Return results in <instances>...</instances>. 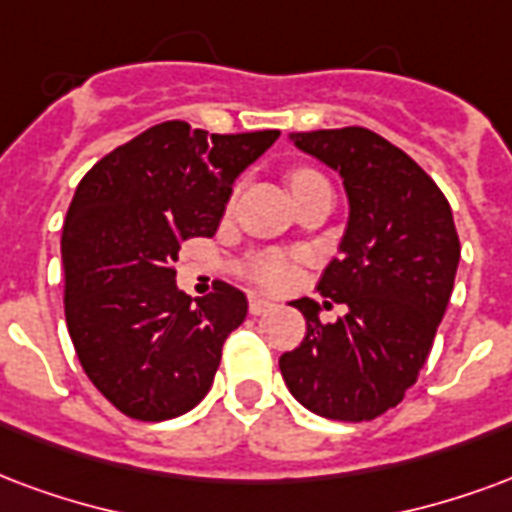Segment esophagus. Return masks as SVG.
<instances>
[{
    "label": "esophagus",
    "mask_w": 512,
    "mask_h": 512,
    "mask_svg": "<svg viewBox=\"0 0 512 512\" xmlns=\"http://www.w3.org/2000/svg\"><path fill=\"white\" fill-rule=\"evenodd\" d=\"M274 309V304L268 298H260V295H249V312L252 314H266Z\"/></svg>",
    "instance_id": "obj_1"
}]
</instances>
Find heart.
<instances>
[{
    "instance_id": "heart-1",
    "label": "heart",
    "mask_w": 512,
    "mask_h": 512,
    "mask_svg": "<svg viewBox=\"0 0 512 512\" xmlns=\"http://www.w3.org/2000/svg\"><path fill=\"white\" fill-rule=\"evenodd\" d=\"M314 184H328L320 170L295 168L290 173V187H293V192L314 187ZM244 274L252 285L263 287V290H285V287L293 285L298 266H295L293 255H285V252H263V255L252 257L246 263Z\"/></svg>"
}]
</instances>
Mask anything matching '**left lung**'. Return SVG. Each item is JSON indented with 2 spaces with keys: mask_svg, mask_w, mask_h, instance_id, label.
<instances>
[{
  "mask_svg": "<svg viewBox=\"0 0 512 512\" xmlns=\"http://www.w3.org/2000/svg\"><path fill=\"white\" fill-rule=\"evenodd\" d=\"M290 138L344 179L350 222L342 255L328 263L317 290L347 314L320 323L314 301H293L306 336L279 358V369L306 410L374 420L418 382L448 309L461 257L453 211L410 154L366 127Z\"/></svg>",
  "mask_w": 512,
  "mask_h": 512,
  "instance_id": "8db88e82",
  "label": "left lung"
}]
</instances>
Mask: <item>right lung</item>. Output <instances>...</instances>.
Segmentation results:
<instances>
[{"instance_id":"right-lung-1","label":"right lung","mask_w":512,"mask_h":512,"mask_svg":"<svg viewBox=\"0 0 512 512\" xmlns=\"http://www.w3.org/2000/svg\"><path fill=\"white\" fill-rule=\"evenodd\" d=\"M279 130L208 135L162 121L81 179L62 230L64 317L86 377L135 420L179 418L211 388L246 295L176 287L187 238L214 236L233 181Z\"/></svg>"}]
</instances>
